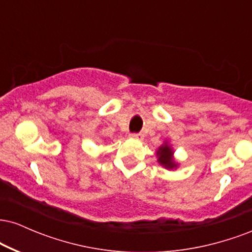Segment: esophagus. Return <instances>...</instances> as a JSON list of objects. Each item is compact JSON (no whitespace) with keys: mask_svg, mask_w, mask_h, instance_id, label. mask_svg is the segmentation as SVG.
<instances>
[{"mask_svg":"<svg viewBox=\"0 0 252 252\" xmlns=\"http://www.w3.org/2000/svg\"><path fill=\"white\" fill-rule=\"evenodd\" d=\"M129 137L134 138V140H142L143 135L142 134H137V132H131V134L129 135Z\"/></svg>","mask_w":252,"mask_h":252,"instance_id":"34e87169","label":"esophagus"}]
</instances>
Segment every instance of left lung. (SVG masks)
<instances>
[{
	"label": "left lung",
	"mask_w": 252,
	"mask_h": 252,
	"mask_svg": "<svg viewBox=\"0 0 252 252\" xmlns=\"http://www.w3.org/2000/svg\"><path fill=\"white\" fill-rule=\"evenodd\" d=\"M172 149H170L169 146H162L160 149H158V162H160L162 166L167 167V168H173L176 164L173 162L172 160Z\"/></svg>",
	"instance_id": "8db88e82"
}]
</instances>
